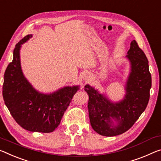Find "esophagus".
<instances>
[{"label": "esophagus", "mask_w": 161, "mask_h": 161, "mask_svg": "<svg viewBox=\"0 0 161 161\" xmlns=\"http://www.w3.org/2000/svg\"><path fill=\"white\" fill-rule=\"evenodd\" d=\"M86 80H87V79H86Z\"/></svg>", "instance_id": "34e87169"}]
</instances>
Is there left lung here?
Here are the masks:
<instances>
[{"mask_svg": "<svg viewBox=\"0 0 161 161\" xmlns=\"http://www.w3.org/2000/svg\"><path fill=\"white\" fill-rule=\"evenodd\" d=\"M127 53V57L131 62V72L126 85V96L122 102L112 103L90 85L85 87L89 94L91 125L101 136H115L128 130L148 103L152 85L148 61L136 40L131 42ZM111 118L119 121L118 126L111 125Z\"/></svg>", "mask_w": 161, "mask_h": 161, "instance_id": "left-lung-1", "label": "left lung"}]
</instances>
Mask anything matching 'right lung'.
Here are the masks:
<instances>
[{"mask_svg":"<svg viewBox=\"0 0 161 161\" xmlns=\"http://www.w3.org/2000/svg\"><path fill=\"white\" fill-rule=\"evenodd\" d=\"M31 37V35H28L23 38L15 47L14 58L4 73L3 97L10 113L20 126L31 132L48 133L60 124L79 87L67 86L46 95L31 86L22 74L19 56L21 44Z\"/></svg>","mask_w":161,"mask_h":161,"instance_id":"add662e5","label":"right lung"}]
</instances>
